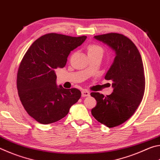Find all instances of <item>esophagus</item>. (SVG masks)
<instances>
[{"label": "esophagus", "instance_id": "34e87169", "mask_svg": "<svg viewBox=\"0 0 160 160\" xmlns=\"http://www.w3.org/2000/svg\"><path fill=\"white\" fill-rule=\"evenodd\" d=\"M90 95V92L89 91H88L87 90H84L82 91V97H88Z\"/></svg>", "mask_w": 160, "mask_h": 160}]
</instances>
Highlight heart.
<instances>
[{"label":"heart","mask_w":160,"mask_h":160,"mask_svg":"<svg viewBox=\"0 0 160 160\" xmlns=\"http://www.w3.org/2000/svg\"><path fill=\"white\" fill-rule=\"evenodd\" d=\"M88 53H102V48L99 45L97 44H90L88 47Z\"/></svg>","instance_id":"heart-1"}]
</instances>
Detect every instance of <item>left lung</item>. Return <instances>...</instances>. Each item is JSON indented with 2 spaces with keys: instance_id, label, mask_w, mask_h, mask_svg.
I'll return each mask as SVG.
<instances>
[{
  "instance_id": "8db88e82",
  "label": "left lung",
  "mask_w": 160,
  "mask_h": 160,
  "mask_svg": "<svg viewBox=\"0 0 160 160\" xmlns=\"http://www.w3.org/2000/svg\"><path fill=\"white\" fill-rule=\"evenodd\" d=\"M107 44L116 56L105 79L113 81V92L104 97L99 92L90 94L97 100L92 114L109 128L117 126L133 115L145 92L144 67L138 49L123 34L109 33L94 37Z\"/></svg>"
}]
</instances>
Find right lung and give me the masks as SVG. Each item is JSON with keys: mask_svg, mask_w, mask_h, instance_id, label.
<instances>
[{"mask_svg": "<svg viewBox=\"0 0 160 160\" xmlns=\"http://www.w3.org/2000/svg\"><path fill=\"white\" fill-rule=\"evenodd\" d=\"M87 39L49 33L37 39L27 51L19 67L17 88L28 114L42 124L64 118L81 97L76 88L56 85V69L66 66L70 53Z\"/></svg>", "mask_w": 160, "mask_h": 160, "instance_id": "obj_1", "label": "right lung"}]
</instances>
